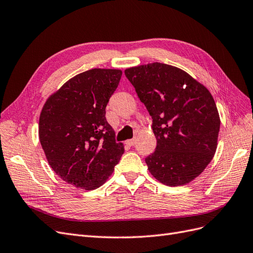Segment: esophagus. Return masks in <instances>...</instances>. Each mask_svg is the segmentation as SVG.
<instances>
[{
    "label": "esophagus",
    "instance_id": "esophagus-1",
    "mask_svg": "<svg viewBox=\"0 0 253 253\" xmlns=\"http://www.w3.org/2000/svg\"><path fill=\"white\" fill-rule=\"evenodd\" d=\"M136 143V139H128L126 141V144L129 145V147H132V145H134Z\"/></svg>",
    "mask_w": 253,
    "mask_h": 253
}]
</instances>
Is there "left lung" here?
I'll return each mask as SVG.
<instances>
[{
  "label": "left lung",
  "instance_id": "left-lung-1",
  "mask_svg": "<svg viewBox=\"0 0 253 253\" xmlns=\"http://www.w3.org/2000/svg\"><path fill=\"white\" fill-rule=\"evenodd\" d=\"M125 74L153 119L157 145L145 157L149 171L169 187L193 180L216 151L220 121L210 91L164 63L131 67Z\"/></svg>",
  "mask_w": 253,
  "mask_h": 253
}]
</instances>
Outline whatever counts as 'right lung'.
<instances>
[{"mask_svg":"<svg viewBox=\"0 0 253 253\" xmlns=\"http://www.w3.org/2000/svg\"><path fill=\"white\" fill-rule=\"evenodd\" d=\"M122 72L94 68L63 84L45 102L39 138L51 169L77 188L93 190L109 178L124 154L105 118Z\"/></svg>","mask_w":253,"mask_h":253,"instance_id":"1","label":"right lung"}]
</instances>
